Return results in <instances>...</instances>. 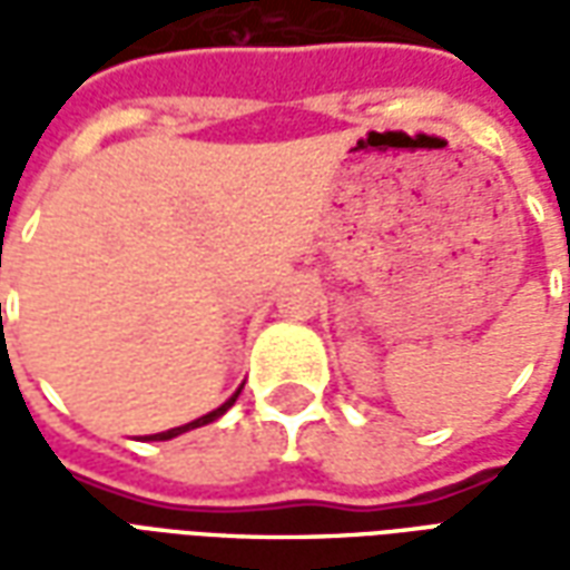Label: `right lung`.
Wrapping results in <instances>:
<instances>
[{
	"label": "right lung",
	"instance_id": "1",
	"mask_svg": "<svg viewBox=\"0 0 570 570\" xmlns=\"http://www.w3.org/2000/svg\"><path fill=\"white\" fill-rule=\"evenodd\" d=\"M240 387H244V384H240ZM240 387H237L235 394L228 396V400H225V403H223V406H219V409H213V412H207V415H200V419H195V421H188V424H183V428H170V430H161V433H151V436H146V440H151V442H164V440H174V436H179V433H186V430L204 428V424H210V421H216V419H223L225 412H228V409L235 406V400H237V394H240Z\"/></svg>",
	"mask_w": 570,
	"mask_h": 570
}]
</instances>
